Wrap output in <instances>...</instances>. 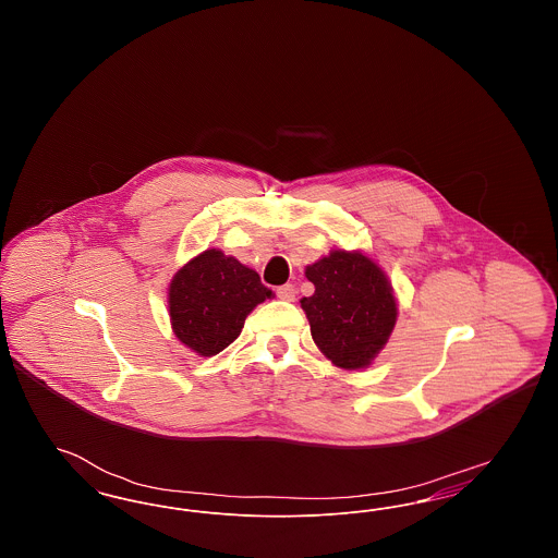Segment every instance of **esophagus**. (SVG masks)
I'll list each match as a JSON object with an SVG mask.
<instances>
[{"label": "esophagus", "instance_id": "esophagus-1", "mask_svg": "<svg viewBox=\"0 0 558 558\" xmlns=\"http://www.w3.org/2000/svg\"><path fill=\"white\" fill-rule=\"evenodd\" d=\"M276 294H278V299H282V301H294V287L292 284H284V287H278L276 289Z\"/></svg>", "mask_w": 558, "mask_h": 558}]
</instances>
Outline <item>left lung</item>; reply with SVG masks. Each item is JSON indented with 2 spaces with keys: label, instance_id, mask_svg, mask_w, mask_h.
Listing matches in <instances>:
<instances>
[{
  "label": "left lung",
  "instance_id": "1",
  "mask_svg": "<svg viewBox=\"0 0 558 558\" xmlns=\"http://www.w3.org/2000/svg\"><path fill=\"white\" fill-rule=\"evenodd\" d=\"M305 276L316 287L301 299L314 343L337 368H368L398 322L387 274L362 251L332 248Z\"/></svg>",
  "mask_w": 558,
  "mask_h": 558
}]
</instances>
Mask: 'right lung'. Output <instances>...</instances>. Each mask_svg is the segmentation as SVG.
Returning <instances> with one entry per match:
<instances>
[{
	"instance_id": "obj_1",
	"label": "right lung",
	"mask_w": 558,
	"mask_h": 558,
	"mask_svg": "<svg viewBox=\"0 0 558 558\" xmlns=\"http://www.w3.org/2000/svg\"><path fill=\"white\" fill-rule=\"evenodd\" d=\"M269 296L255 269L207 248L178 269L169 284L173 335L201 357H211L239 339L246 316Z\"/></svg>"
}]
</instances>
